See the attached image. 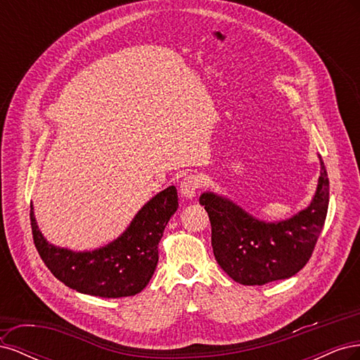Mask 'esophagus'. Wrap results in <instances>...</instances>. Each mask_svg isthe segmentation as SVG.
Instances as JSON below:
<instances>
[{"label": "esophagus", "mask_w": 360, "mask_h": 360, "mask_svg": "<svg viewBox=\"0 0 360 360\" xmlns=\"http://www.w3.org/2000/svg\"><path fill=\"white\" fill-rule=\"evenodd\" d=\"M201 177L197 176V174H189L188 177H184L181 184H180V192L184 198H193L195 193L201 186Z\"/></svg>", "instance_id": "1"}]
</instances>
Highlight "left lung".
<instances>
[{
    "mask_svg": "<svg viewBox=\"0 0 360 360\" xmlns=\"http://www.w3.org/2000/svg\"><path fill=\"white\" fill-rule=\"evenodd\" d=\"M317 191L307 209L285 221H259L231 200L204 192L217 264L243 285H264L296 275L308 263L329 207V179L320 156Z\"/></svg>",
    "mask_w": 360,
    "mask_h": 360,
    "instance_id": "1",
    "label": "left lung"
}]
</instances>
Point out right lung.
Here are the masks:
<instances>
[{
	"instance_id": "obj_1",
	"label": "right lung",
	"mask_w": 360,
	"mask_h": 360,
	"mask_svg": "<svg viewBox=\"0 0 360 360\" xmlns=\"http://www.w3.org/2000/svg\"><path fill=\"white\" fill-rule=\"evenodd\" d=\"M177 207V189L169 186L155 195L114 242L94 250L75 252L53 246L43 237L31 205L32 238L43 263L69 288L108 299L135 296L155 274L158 245Z\"/></svg>"
}]
</instances>
